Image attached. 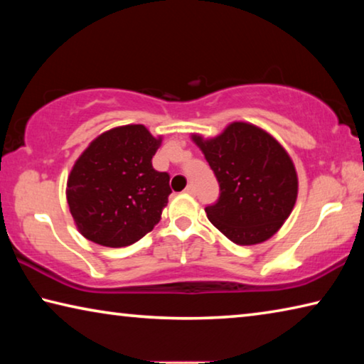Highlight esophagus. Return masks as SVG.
I'll return each mask as SVG.
<instances>
[{
	"label": "esophagus",
	"mask_w": 364,
	"mask_h": 364,
	"mask_svg": "<svg viewBox=\"0 0 364 364\" xmlns=\"http://www.w3.org/2000/svg\"><path fill=\"white\" fill-rule=\"evenodd\" d=\"M184 193H188V194H191V196H194V194H196V188L193 186V184H188L186 189H184Z\"/></svg>",
	"instance_id": "esophagus-1"
}]
</instances>
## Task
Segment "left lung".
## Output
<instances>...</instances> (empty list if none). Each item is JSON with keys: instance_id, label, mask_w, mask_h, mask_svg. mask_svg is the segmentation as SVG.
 I'll return each mask as SVG.
<instances>
[{"instance_id": "obj_1", "label": "left lung", "mask_w": 364, "mask_h": 364, "mask_svg": "<svg viewBox=\"0 0 364 364\" xmlns=\"http://www.w3.org/2000/svg\"><path fill=\"white\" fill-rule=\"evenodd\" d=\"M196 144L220 184L207 217L230 241L252 245L269 239L291 215L297 173L281 144L250 123L234 122L220 136Z\"/></svg>"}]
</instances>
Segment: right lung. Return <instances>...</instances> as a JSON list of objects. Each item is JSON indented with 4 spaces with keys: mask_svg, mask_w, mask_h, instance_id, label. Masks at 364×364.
I'll use <instances>...</instances> for the list:
<instances>
[{
    "mask_svg": "<svg viewBox=\"0 0 364 364\" xmlns=\"http://www.w3.org/2000/svg\"><path fill=\"white\" fill-rule=\"evenodd\" d=\"M160 139L143 125L102 133L73 165L67 202L80 232L106 247L132 245L159 223L170 175L152 167Z\"/></svg>",
    "mask_w": 364,
    "mask_h": 364,
    "instance_id": "1",
    "label": "right lung"
}]
</instances>
